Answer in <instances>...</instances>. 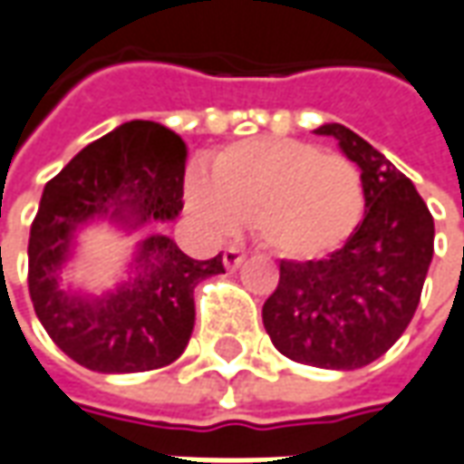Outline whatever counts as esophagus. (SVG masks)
I'll return each mask as SVG.
<instances>
[{
  "mask_svg": "<svg viewBox=\"0 0 464 464\" xmlns=\"http://www.w3.org/2000/svg\"><path fill=\"white\" fill-rule=\"evenodd\" d=\"M245 257H247V255L239 250V247H227L225 255H222V263H225L227 270H237L239 265L245 263Z\"/></svg>",
  "mask_w": 464,
  "mask_h": 464,
  "instance_id": "34e87169",
  "label": "esophagus"
}]
</instances>
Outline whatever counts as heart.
Instances as JSON below:
<instances>
[{
  "label": "heart",
  "instance_id": "heart-1",
  "mask_svg": "<svg viewBox=\"0 0 464 464\" xmlns=\"http://www.w3.org/2000/svg\"><path fill=\"white\" fill-rule=\"evenodd\" d=\"M184 199L201 225L227 237L250 219L252 232L287 260H318L359 229L366 191L359 166L298 139H245L191 171Z\"/></svg>",
  "mask_w": 464,
  "mask_h": 464
}]
</instances>
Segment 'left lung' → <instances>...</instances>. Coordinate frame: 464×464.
I'll return each mask as SVG.
<instances>
[{
    "label": "left lung",
    "mask_w": 464,
    "mask_h": 464,
    "mask_svg": "<svg viewBox=\"0 0 464 464\" xmlns=\"http://www.w3.org/2000/svg\"><path fill=\"white\" fill-rule=\"evenodd\" d=\"M315 133L338 139L359 164L366 214L324 260L280 263L263 324L290 361L348 372L384 356L414 318L432 263L434 219L414 184L359 133L341 123Z\"/></svg>",
    "instance_id": "left-lung-1"
}]
</instances>
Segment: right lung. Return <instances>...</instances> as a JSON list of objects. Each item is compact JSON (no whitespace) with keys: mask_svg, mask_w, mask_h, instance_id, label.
Wrapping results in <instances>:
<instances>
[{"mask_svg":"<svg viewBox=\"0 0 464 464\" xmlns=\"http://www.w3.org/2000/svg\"><path fill=\"white\" fill-rule=\"evenodd\" d=\"M187 146L153 121H130L92 140L44 184L30 229V298L47 335L91 372H151L177 361L194 328V287L225 273L222 255L191 260L174 239L140 245L126 283L103 298L60 287L75 229L91 219L143 225L184 207Z\"/></svg>","mask_w":464,"mask_h":464,"instance_id":"1","label":"right lung"}]
</instances>
